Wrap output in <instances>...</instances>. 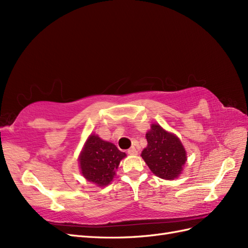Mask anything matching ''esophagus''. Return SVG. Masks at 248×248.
Returning <instances> with one entry per match:
<instances>
[{
	"label": "esophagus",
	"instance_id": "34e87169",
	"mask_svg": "<svg viewBox=\"0 0 248 248\" xmlns=\"http://www.w3.org/2000/svg\"><path fill=\"white\" fill-rule=\"evenodd\" d=\"M127 153L130 155H137L138 154V150L136 149V147H131L128 150H127Z\"/></svg>",
	"mask_w": 248,
	"mask_h": 248
}]
</instances>
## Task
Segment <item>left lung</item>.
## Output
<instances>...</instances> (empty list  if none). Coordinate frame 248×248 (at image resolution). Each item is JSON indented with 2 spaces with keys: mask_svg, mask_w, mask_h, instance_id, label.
<instances>
[{
  "mask_svg": "<svg viewBox=\"0 0 248 248\" xmlns=\"http://www.w3.org/2000/svg\"><path fill=\"white\" fill-rule=\"evenodd\" d=\"M146 139L148 146L142 150L141 157L153 174L167 180L181 174L186 152L180 140L156 124H152Z\"/></svg>",
  "mask_w": 248,
  "mask_h": 248,
  "instance_id": "8db88e82",
  "label": "left lung"
}]
</instances>
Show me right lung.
Masks as SVG:
<instances>
[{"instance_id":"add662e5","label":"right lung","mask_w":248,"mask_h":248,"mask_svg":"<svg viewBox=\"0 0 248 248\" xmlns=\"http://www.w3.org/2000/svg\"><path fill=\"white\" fill-rule=\"evenodd\" d=\"M125 156L114 144L91 134L79 157L81 174L88 181L106 186L110 183L120 161Z\"/></svg>"}]
</instances>
